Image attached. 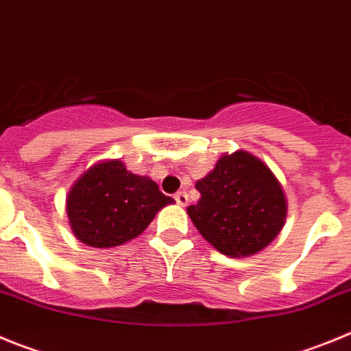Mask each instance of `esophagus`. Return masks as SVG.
<instances>
[{"label":"esophagus","mask_w":351,"mask_h":351,"mask_svg":"<svg viewBox=\"0 0 351 351\" xmlns=\"http://www.w3.org/2000/svg\"><path fill=\"white\" fill-rule=\"evenodd\" d=\"M175 201L180 204V206H185V204L189 203V194H187V192H183V191L182 192H176V194H175Z\"/></svg>","instance_id":"obj_1"}]
</instances>
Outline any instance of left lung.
Masks as SVG:
<instances>
[{"mask_svg": "<svg viewBox=\"0 0 351 351\" xmlns=\"http://www.w3.org/2000/svg\"><path fill=\"white\" fill-rule=\"evenodd\" d=\"M197 204L187 208L195 229L220 254L250 257L274 241L287 219L282 183L254 154H223L204 178L195 182Z\"/></svg>", "mask_w": 351, "mask_h": 351, "instance_id": "obj_1", "label": "left lung"}]
</instances>
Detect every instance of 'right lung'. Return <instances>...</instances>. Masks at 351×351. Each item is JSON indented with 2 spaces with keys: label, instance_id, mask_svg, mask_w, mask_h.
Instances as JSON below:
<instances>
[{
  "label": "right lung",
  "instance_id": "add662e5",
  "mask_svg": "<svg viewBox=\"0 0 351 351\" xmlns=\"http://www.w3.org/2000/svg\"><path fill=\"white\" fill-rule=\"evenodd\" d=\"M175 199L164 195L150 176L132 175L119 159L85 169L69 187L66 213L78 241L93 248L121 246L150 226Z\"/></svg>",
  "mask_w": 351,
  "mask_h": 351
}]
</instances>
